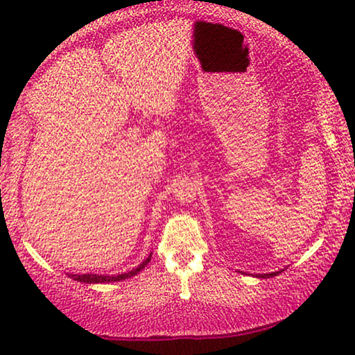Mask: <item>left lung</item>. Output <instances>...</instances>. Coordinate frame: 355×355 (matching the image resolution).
Listing matches in <instances>:
<instances>
[{
	"label": "left lung",
	"mask_w": 355,
	"mask_h": 355,
	"mask_svg": "<svg viewBox=\"0 0 355 355\" xmlns=\"http://www.w3.org/2000/svg\"><path fill=\"white\" fill-rule=\"evenodd\" d=\"M279 271H276V273H266V275H255V276H259V278H271V276H276L278 275Z\"/></svg>",
	"instance_id": "8db88e82"
}]
</instances>
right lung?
<instances>
[{
  "label": "right lung",
  "instance_id": "obj_1",
  "mask_svg": "<svg viewBox=\"0 0 355 355\" xmlns=\"http://www.w3.org/2000/svg\"><path fill=\"white\" fill-rule=\"evenodd\" d=\"M150 259H152V254H150L147 259H145L142 263H140L137 268L128 271V273L123 275H116V276H110V275H92V273H85V275H69V278L74 281H79V283H85V284H96V283H113V281H123L128 279L130 276H135L139 271H142L145 268V265L148 263Z\"/></svg>",
  "mask_w": 355,
  "mask_h": 355
}]
</instances>
